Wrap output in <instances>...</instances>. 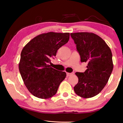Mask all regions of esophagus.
Here are the masks:
<instances>
[{
	"instance_id": "34e87169",
	"label": "esophagus",
	"mask_w": 123,
	"mask_h": 123,
	"mask_svg": "<svg viewBox=\"0 0 123 123\" xmlns=\"http://www.w3.org/2000/svg\"><path fill=\"white\" fill-rule=\"evenodd\" d=\"M74 74V72H72V73H67V77H69L70 75H72Z\"/></svg>"
}]
</instances>
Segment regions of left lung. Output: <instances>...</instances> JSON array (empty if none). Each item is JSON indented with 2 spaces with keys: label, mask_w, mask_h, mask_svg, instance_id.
<instances>
[{
  "label": "left lung",
  "mask_w": 123,
  "mask_h": 123,
  "mask_svg": "<svg viewBox=\"0 0 123 123\" xmlns=\"http://www.w3.org/2000/svg\"><path fill=\"white\" fill-rule=\"evenodd\" d=\"M70 36L76 45L80 62L87 63L85 72L75 73L78 83L74 90L83 98L94 97L104 88L112 73L111 51L105 41L95 33H72Z\"/></svg>",
  "instance_id": "8db88e82"
}]
</instances>
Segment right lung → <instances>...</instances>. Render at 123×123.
<instances>
[{
	"mask_svg": "<svg viewBox=\"0 0 123 123\" xmlns=\"http://www.w3.org/2000/svg\"><path fill=\"white\" fill-rule=\"evenodd\" d=\"M69 33L50 32L31 40L22 50L19 70L25 85L33 96L46 99L56 94L66 73L52 68L51 59L69 39Z\"/></svg>",
	"mask_w": 123,
	"mask_h": 123,
	"instance_id": "obj_1",
	"label": "right lung"
}]
</instances>
